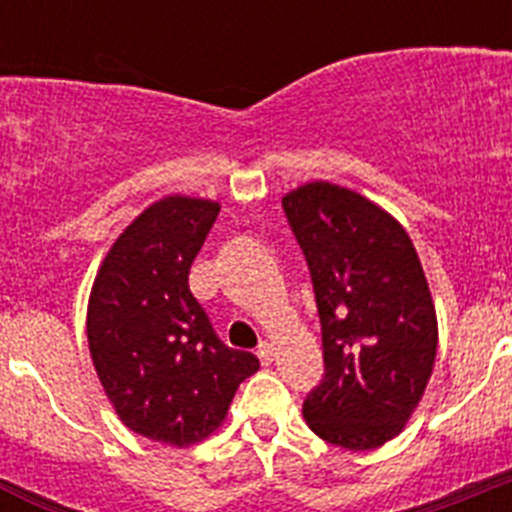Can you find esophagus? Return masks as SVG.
I'll return each mask as SVG.
<instances>
[{
  "label": "esophagus",
  "instance_id": "obj_1",
  "mask_svg": "<svg viewBox=\"0 0 512 512\" xmlns=\"http://www.w3.org/2000/svg\"><path fill=\"white\" fill-rule=\"evenodd\" d=\"M259 359L261 364H271V359H274V346L271 343H259Z\"/></svg>",
  "mask_w": 512,
  "mask_h": 512
}]
</instances>
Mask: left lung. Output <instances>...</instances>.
Listing matches in <instances>:
<instances>
[{"mask_svg":"<svg viewBox=\"0 0 512 512\" xmlns=\"http://www.w3.org/2000/svg\"><path fill=\"white\" fill-rule=\"evenodd\" d=\"M323 325L325 377L302 413L351 451L400 436L423 400L438 348L428 279L408 230L354 189L307 182L282 197Z\"/></svg>","mask_w":512,"mask_h":512,"instance_id":"8db88e82","label":"left lung"}]
</instances>
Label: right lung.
Wrapping results in <instances>:
<instances>
[{
  "mask_svg": "<svg viewBox=\"0 0 512 512\" xmlns=\"http://www.w3.org/2000/svg\"><path fill=\"white\" fill-rule=\"evenodd\" d=\"M220 205L169 194L122 230L97 269L87 307L94 369L117 418L138 436L192 446L223 425L259 359L215 336L189 292V266Z\"/></svg>",
  "mask_w": 512,
  "mask_h": 512,
  "instance_id": "right-lung-1",
  "label": "right lung"
}]
</instances>
